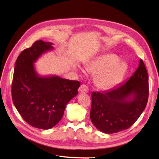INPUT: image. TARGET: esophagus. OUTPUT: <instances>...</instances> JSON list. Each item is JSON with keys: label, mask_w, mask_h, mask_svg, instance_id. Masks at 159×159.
<instances>
[{"label": "esophagus", "mask_w": 159, "mask_h": 159, "mask_svg": "<svg viewBox=\"0 0 159 159\" xmlns=\"http://www.w3.org/2000/svg\"><path fill=\"white\" fill-rule=\"evenodd\" d=\"M79 92L80 93H87L89 92L88 87H87L86 85H84V84H83V85L80 86L79 89Z\"/></svg>", "instance_id": "1"}]
</instances>
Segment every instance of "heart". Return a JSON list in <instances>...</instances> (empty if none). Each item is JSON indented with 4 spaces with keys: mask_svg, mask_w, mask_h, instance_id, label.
I'll use <instances>...</instances> for the list:
<instances>
[{
    "mask_svg": "<svg viewBox=\"0 0 159 159\" xmlns=\"http://www.w3.org/2000/svg\"><path fill=\"white\" fill-rule=\"evenodd\" d=\"M89 69L98 73L97 82L99 87L109 89L117 85L123 79L127 65L122 61H119L117 55L106 54L97 57L89 66Z\"/></svg>",
    "mask_w": 159,
    "mask_h": 159,
    "instance_id": "obj_1",
    "label": "heart"
}]
</instances>
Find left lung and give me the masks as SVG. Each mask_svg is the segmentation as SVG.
Masks as SVG:
<instances>
[{
	"instance_id": "1",
	"label": "left lung",
	"mask_w": 159,
	"mask_h": 159,
	"mask_svg": "<svg viewBox=\"0 0 159 159\" xmlns=\"http://www.w3.org/2000/svg\"><path fill=\"white\" fill-rule=\"evenodd\" d=\"M148 95V72L141 59L135 72L124 83L102 93L92 92L90 119L104 133L126 130L143 113Z\"/></svg>"
}]
</instances>
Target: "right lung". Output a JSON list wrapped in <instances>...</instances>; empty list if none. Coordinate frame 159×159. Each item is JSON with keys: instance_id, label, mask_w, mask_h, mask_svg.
Listing matches in <instances>:
<instances>
[{"instance_id": "right-lung-1", "label": "right lung", "mask_w": 159, "mask_h": 159, "mask_svg": "<svg viewBox=\"0 0 159 159\" xmlns=\"http://www.w3.org/2000/svg\"><path fill=\"white\" fill-rule=\"evenodd\" d=\"M53 43L35 42L17 59L11 96L16 109L26 122L40 129H50L61 120L66 106L78 94L80 83L57 76H40L34 63L42 54L54 49Z\"/></svg>"}]
</instances>
